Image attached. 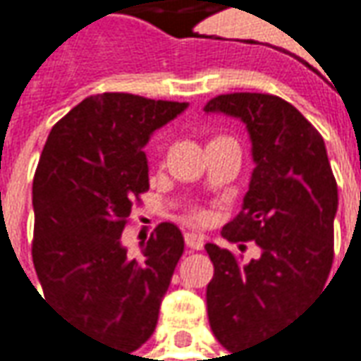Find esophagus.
<instances>
[{
  "instance_id": "1",
  "label": "esophagus",
  "mask_w": 361,
  "mask_h": 361,
  "mask_svg": "<svg viewBox=\"0 0 361 361\" xmlns=\"http://www.w3.org/2000/svg\"><path fill=\"white\" fill-rule=\"evenodd\" d=\"M183 240H185V245L192 247V250H202L205 243V238L202 233H197V231H188V233L183 235Z\"/></svg>"
}]
</instances>
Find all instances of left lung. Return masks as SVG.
<instances>
[{
	"label": "left lung",
	"instance_id": "1",
	"mask_svg": "<svg viewBox=\"0 0 361 361\" xmlns=\"http://www.w3.org/2000/svg\"><path fill=\"white\" fill-rule=\"evenodd\" d=\"M205 114L242 121L252 142L254 171L240 216L221 230L230 242L254 240L257 259L207 243L214 280L207 283V316L226 350L269 340L326 288L334 262L338 185L324 137L281 97L228 94Z\"/></svg>",
	"mask_w": 361,
	"mask_h": 361
}]
</instances>
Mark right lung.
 Masks as SVG:
<instances>
[{
    "instance_id": "add662e5",
    "label": "right lung",
    "mask_w": 361,
    "mask_h": 361,
    "mask_svg": "<svg viewBox=\"0 0 361 361\" xmlns=\"http://www.w3.org/2000/svg\"><path fill=\"white\" fill-rule=\"evenodd\" d=\"M188 106L90 95L51 128L35 169L32 254L45 300L66 322L121 352L152 338L183 254L173 224H159L137 257L128 255L121 231L131 200L149 190L143 147Z\"/></svg>"
}]
</instances>
